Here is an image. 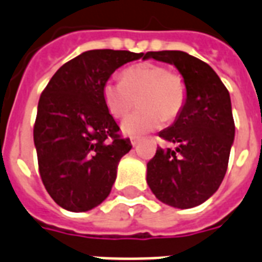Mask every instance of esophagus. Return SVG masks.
<instances>
[{
  "label": "esophagus",
  "mask_w": 262,
  "mask_h": 262,
  "mask_svg": "<svg viewBox=\"0 0 262 262\" xmlns=\"http://www.w3.org/2000/svg\"><path fill=\"white\" fill-rule=\"evenodd\" d=\"M138 143H139V139H138V138H133V139H131V144H133L134 147H135Z\"/></svg>",
  "instance_id": "esophagus-1"
}]
</instances>
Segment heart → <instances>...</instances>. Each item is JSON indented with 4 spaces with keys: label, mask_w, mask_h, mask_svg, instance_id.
<instances>
[{
    "label": "heart",
    "mask_w": 262,
    "mask_h": 262,
    "mask_svg": "<svg viewBox=\"0 0 262 262\" xmlns=\"http://www.w3.org/2000/svg\"><path fill=\"white\" fill-rule=\"evenodd\" d=\"M120 77L122 81L105 80L101 97L114 118L127 115L138 100L139 108L122 123L126 135L139 138L157 129L163 119L171 122L181 115L187 100V84L179 72L157 62L142 61L123 69Z\"/></svg>",
    "instance_id": "heart-1"
}]
</instances>
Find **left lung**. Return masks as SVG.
Wrapping results in <instances>:
<instances>
[{"mask_svg": "<svg viewBox=\"0 0 262 262\" xmlns=\"http://www.w3.org/2000/svg\"><path fill=\"white\" fill-rule=\"evenodd\" d=\"M177 67L187 84L181 115L159 133L172 148L158 147L147 163V183L158 200L178 209L198 206L221 185L234 139L230 95L209 64L181 51L147 52Z\"/></svg>", "mask_w": 262, "mask_h": 262, "instance_id": "8db88e82", "label": "left lung"}]
</instances>
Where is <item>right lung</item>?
<instances>
[{
    "mask_svg": "<svg viewBox=\"0 0 262 262\" xmlns=\"http://www.w3.org/2000/svg\"><path fill=\"white\" fill-rule=\"evenodd\" d=\"M143 53L94 49L69 60L38 100L33 139L41 181L66 210L87 211L111 193L120 158L131 150L107 111L101 87L119 67Z\"/></svg>",
    "mask_w": 262,
    "mask_h": 262,
    "instance_id": "right-lung-1",
    "label": "right lung"
}]
</instances>
